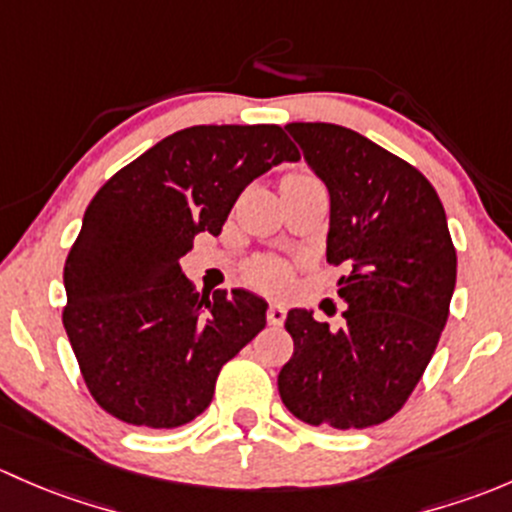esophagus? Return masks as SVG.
<instances>
[{
  "label": "esophagus",
  "instance_id": "34e87169",
  "mask_svg": "<svg viewBox=\"0 0 512 512\" xmlns=\"http://www.w3.org/2000/svg\"><path fill=\"white\" fill-rule=\"evenodd\" d=\"M266 318L271 325H283V320H286V308H283L281 303H271L268 305Z\"/></svg>",
  "mask_w": 512,
  "mask_h": 512
}]
</instances>
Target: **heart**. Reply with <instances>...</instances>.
Returning a JSON list of instances; mask_svg holds the SVG:
<instances>
[{
	"label": "heart",
	"mask_w": 512,
	"mask_h": 512,
	"mask_svg": "<svg viewBox=\"0 0 512 512\" xmlns=\"http://www.w3.org/2000/svg\"><path fill=\"white\" fill-rule=\"evenodd\" d=\"M298 177H308L303 172H293L286 179H298ZM249 278L251 281L261 283V286H278V283L286 278V266L276 258H256L254 263L249 266Z\"/></svg>",
	"instance_id": "b5f03b06"
}]
</instances>
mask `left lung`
<instances>
[{
    "mask_svg": "<svg viewBox=\"0 0 512 512\" xmlns=\"http://www.w3.org/2000/svg\"><path fill=\"white\" fill-rule=\"evenodd\" d=\"M330 192L328 263L345 323L288 313L293 357L278 374L288 412L310 426L367 429L392 419L449 320L456 249L444 204L416 167L333 123H288Z\"/></svg>",
    "mask_w": 512,
    "mask_h": 512,
    "instance_id": "left-lung-1",
    "label": "left lung"
}]
</instances>
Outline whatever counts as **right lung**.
<instances>
[{"label": "right lung", "mask_w": 512, "mask_h": 512, "mask_svg": "<svg viewBox=\"0 0 512 512\" xmlns=\"http://www.w3.org/2000/svg\"><path fill=\"white\" fill-rule=\"evenodd\" d=\"M298 157L281 125H194L98 189L63 266V328L100 409L175 429L212 404L268 303L241 288L199 298L179 258L202 231L221 234L246 184Z\"/></svg>", "instance_id": "right-lung-1"}]
</instances>
